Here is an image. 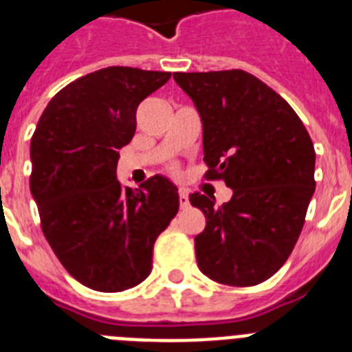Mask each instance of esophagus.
Returning a JSON list of instances; mask_svg holds the SVG:
<instances>
[{
    "mask_svg": "<svg viewBox=\"0 0 352 352\" xmlns=\"http://www.w3.org/2000/svg\"><path fill=\"white\" fill-rule=\"evenodd\" d=\"M179 206L182 210H186L190 206V201H188V190L186 188H179Z\"/></svg>",
    "mask_w": 352,
    "mask_h": 352,
    "instance_id": "obj_1",
    "label": "esophagus"
}]
</instances>
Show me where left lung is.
<instances>
[{"instance_id":"8db88e82","label":"left lung","mask_w":352,"mask_h":352,"mask_svg":"<svg viewBox=\"0 0 352 352\" xmlns=\"http://www.w3.org/2000/svg\"><path fill=\"white\" fill-rule=\"evenodd\" d=\"M203 121L208 179H223L232 197L190 195L206 217L195 236L199 270L219 284L268 280L291 256L316 190V151L291 105L245 70L174 72Z\"/></svg>"}]
</instances>
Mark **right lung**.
<instances>
[{
	"mask_svg": "<svg viewBox=\"0 0 352 352\" xmlns=\"http://www.w3.org/2000/svg\"><path fill=\"white\" fill-rule=\"evenodd\" d=\"M170 72L107 67L65 86L31 138V195L52 252L76 280L102 292L141 284L153 245L179 208L164 176L139 188L116 178L120 149L135 133V113Z\"/></svg>",
	"mask_w": 352,
	"mask_h": 352,
	"instance_id": "right-lung-1",
	"label": "right lung"
}]
</instances>
